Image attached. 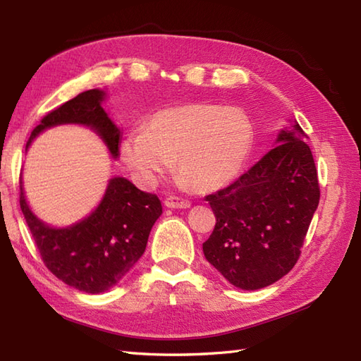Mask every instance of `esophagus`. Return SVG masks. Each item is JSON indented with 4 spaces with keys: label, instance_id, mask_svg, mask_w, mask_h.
Masks as SVG:
<instances>
[{
    "label": "esophagus",
    "instance_id": "34e87169",
    "mask_svg": "<svg viewBox=\"0 0 361 361\" xmlns=\"http://www.w3.org/2000/svg\"><path fill=\"white\" fill-rule=\"evenodd\" d=\"M164 204L167 206V208H178V209L190 208V202L188 200V198H183V197H178V195L167 197L164 200Z\"/></svg>",
    "mask_w": 361,
    "mask_h": 361
}]
</instances>
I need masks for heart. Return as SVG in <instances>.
<instances>
[{
  "mask_svg": "<svg viewBox=\"0 0 361 361\" xmlns=\"http://www.w3.org/2000/svg\"><path fill=\"white\" fill-rule=\"evenodd\" d=\"M251 144L252 126L242 110L188 104L152 114L142 132L124 137L121 155L144 185H157L175 161L176 173L206 192L234 178Z\"/></svg>",
  "mask_w": 361,
  "mask_h": 361,
  "instance_id": "obj_1",
  "label": "heart"
}]
</instances>
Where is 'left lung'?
Returning a JSON list of instances; mask_svg holds the SVG:
<instances>
[{
	"mask_svg": "<svg viewBox=\"0 0 361 361\" xmlns=\"http://www.w3.org/2000/svg\"><path fill=\"white\" fill-rule=\"evenodd\" d=\"M307 135L295 121L278 144L228 188L206 195L216 226L203 252L233 286L257 290L286 276L301 256L319 203Z\"/></svg>",
	"mask_w": 361,
	"mask_h": 361,
	"instance_id": "8db88e82",
	"label": "left lung"
}]
</instances>
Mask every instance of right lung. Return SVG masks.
I'll return each mask as SVG.
<instances>
[{
    "instance_id": "right-lung-1",
    "label": "right lung",
    "mask_w": 361,
    "mask_h": 361,
    "mask_svg": "<svg viewBox=\"0 0 361 361\" xmlns=\"http://www.w3.org/2000/svg\"><path fill=\"white\" fill-rule=\"evenodd\" d=\"M104 93L88 90L49 111L30 141L42 130L57 124H85L94 128L111 155H119L121 132L101 106ZM20 208L46 268L70 287L101 293L118 283L144 251L150 229L163 212L155 194L142 192L126 178H113L96 211L80 224L56 229L38 220L23 195Z\"/></svg>"
}]
</instances>
